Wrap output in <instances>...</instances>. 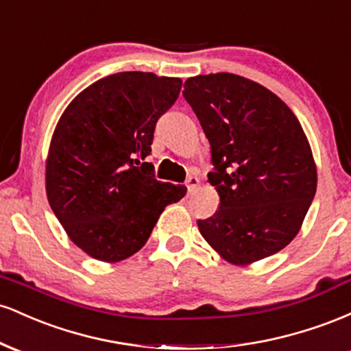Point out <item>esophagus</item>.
<instances>
[{
  "mask_svg": "<svg viewBox=\"0 0 351 351\" xmlns=\"http://www.w3.org/2000/svg\"><path fill=\"white\" fill-rule=\"evenodd\" d=\"M184 184H186L188 193H189V195H191V193L199 186V180L196 178V176H189V178L186 180V183H184Z\"/></svg>",
  "mask_w": 351,
  "mask_h": 351,
  "instance_id": "esophagus-1",
  "label": "esophagus"
}]
</instances>
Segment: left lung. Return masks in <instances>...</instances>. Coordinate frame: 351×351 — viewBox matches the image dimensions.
<instances>
[{"instance_id": "obj_1", "label": "left lung", "mask_w": 351, "mask_h": 351, "mask_svg": "<svg viewBox=\"0 0 351 351\" xmlns=\"http://www.w3.org/2000/svg\"><path fill=\"white\" fill-rule=\"evenodd\" d=\"M183 97L211 145L208 181L219 209L198 219L201 236L228 263L272 256L297 236L317 191L302 125L271 90L236 74L196 75Z\"/></svg>"}]
</instances>
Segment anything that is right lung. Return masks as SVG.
<instances>
[{"mask_svg": "<svg viewBox=\"0 0 351 351\" xmlns=\"http://www.w3.org/2000/svg\"><path fill=\"white\" fill-rule=\"evenodd\" d=\"M180 90L178 77L119 72L80 92L60 117L46 163L47 199L72 243L94 259L134 256L165 206L186 195L143 162Z\"/></svg>", "mask_w": 351, "mask_h": 351, "instance_id": "1", "label": "right lung"}]
</instances>
